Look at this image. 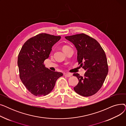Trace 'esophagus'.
<instances>
[{
  "label": "esophagus",
  "mask_w": 126,
  "mask_h": 126,
  "mask_svg": "<svg viewBox=\"0 0 126 126\" xmlns=\"http://www.w3.org/2000/svg\"><path fill=\"white\" fill-rule=\"evenodd\" d=\"M64 76L67 78H69L72 76V74H69V73H66V74H64Z\"/></svg>",
  "instance_id": "obj_1"
}]
</instances>
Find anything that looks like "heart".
Here are the masks:
<instances>
[{
  "label": "heart",
  "mask_w": 126,
  "mask_h": 126,
  "mask_svg": "<svg viewBox=\"0 0 126 126\" xmlns=\"http://www.w3.org/2000/svg\"><path fill=\"white\" fill-rule=\"evenodd\" d=\"M67 47H68V46H66V45H65V46H64L63 47V48H62V49H63V50H64V49H65V48H67Z\"/></svg>",
  "instance_id": "heart-1"
}]
</instances>
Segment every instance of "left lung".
I'll use <instances>...</instances> for the list:
<instances>
[{
	"label": "left lung",
	"instance_id": "1",
	"mask_svg": "<svg viewBox=\"0 0 126 126\" xmlns=\"http://www.w3.org/2000/svg\"><path fill=\"white\" fill-rule=\"evenodd\" d=\"M77 50V60L86 70L84 77L74 74L79 83L74 88L76 93L83 96H90L100 89L106 78L108 67L106 56L101 45L84 34L66 36Z\"/></svg>",
	"mask_w": 126,
	"mask_h": 126
}]
</instances>
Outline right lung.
Here are the masks:
<instances>
[{
  "label": "right lung",
  "instance_id": "obj_1",
  "mask_svg": "<svg viewBox=\"0 0 126 126\" xmlns=\"http://www.w3.org/2000/svg\"><path fill=\"white\" fill-rule=\"evenodd\" d=\"M60 36L40 34L26 41L19 52L18 66L19 76L25 87L35 96H45L52 90L62 72L45 67V60L49 57L52 47Z\"/></svg>",
  "mask_w": 126,
  "mask_h": 126
}]
</instances>
